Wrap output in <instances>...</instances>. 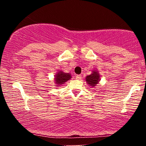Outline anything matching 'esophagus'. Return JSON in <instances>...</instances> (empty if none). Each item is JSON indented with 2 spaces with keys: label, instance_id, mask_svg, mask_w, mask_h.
Here are the masks:
<instances>
[{
  "label": "esophagus",
  "instance_id": "1",
  "mask_svg": "<svg viewBox=\"0 0 146 146\" xmlns=\"http://www.w3.org/2000/svg\"><path fill=\"white\" fill-rule=\"evenodd\" d=\"M75 78H76V80H81L82 75H75Z\"/></svg>",
  "mask_w": 146,
  "mask_h": 146
}]
</instances>
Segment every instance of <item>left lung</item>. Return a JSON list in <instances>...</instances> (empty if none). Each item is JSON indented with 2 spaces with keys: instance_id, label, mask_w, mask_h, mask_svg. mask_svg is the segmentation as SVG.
<instances>
[{
  "instance_id": "obj_1",
  "label": "left lung",
  "mask_w": 146,
  "mask_h": 146,
  "mask_svg": "<svg viewBox=\"0 0 146 146\" xmlns=\"http://www.w3.org/2000/svg\"><path fill=\"white\" fill-rule=\"evenodd\" d=\"M99 80H100V75L96 71H93L91 75H88L86 78V82L92 86H95L98 83Z\"/></svg>"
}]
</instances>
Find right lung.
I'll return each instance as SVG.
<instances>
[{
	"label": "right lung",
	"mask_w": 146,
	"mask_h": 146,
	"mask_svg": "<svg viewBox=\"0 0 146 146\" xmlns=\"http://www.w3.org/2000/svg\"><path fill=\"white\" fill-rule=\"evenodd\" d=\"M70 78H71V75L69 73H65L60 71L56 75V83L58 85L62 84Z\"/></svg>",
	"instance_id": "obj_1"
}]
</instances>
